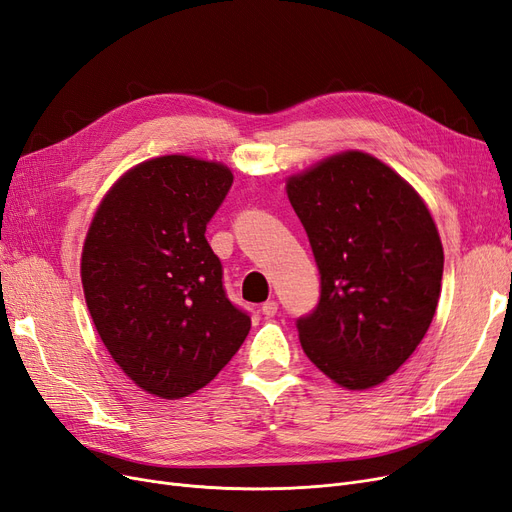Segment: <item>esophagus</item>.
Here are the masks:
<instances>
[{
  "label": "esophagus",
  "mask_w": 512,
  "mask_h": 512,
  "mask_svg": "<svg viewBox=\"0 0 512 512\" xmlns=\"http://www.w3.org/2000/svg\"><path fill=\"white\" fill-rule=\"evenodd\" d=\"M277 309H279V305H277L275 301H267V303H262V307H260V311H262V315H264V317H273V315H277Z\"/></svg>",
  "instance_id": "obj_1"
}]
</instances>
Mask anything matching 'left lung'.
I'll list each match as a JSON object with an SVG mask.
<instances>
[{"instance_id":"1","label":"left lung","mask_w":512,"mask_h":512,"mask_svg":"<svg viewBox=\"0 0 512 512\" xmlns=\"http://www.w3.org/2000/svg\"><path fill=\"white\" fill-rule=\"evenodd\" d=\"M320 271V301L296 320L307 358L347 390L383 383L430 328L443 245L428 207L364 152L326 158L288 180Z\"/></svg>"}]
</instances>
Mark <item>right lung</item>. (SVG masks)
<instances>
[{"instance_id":"add662e5","label":"right lung","mask_w":512,"mask_h":512,"mask_svg":"<svg viewBox=\"0 0 512 512\" xmlns=\"http://www.w3.org/2000/svg\"><path fill=\"white\" fill-rule=\"evenodd\" d=\"M233 173L190 156L137 165L101 201L82 250L86 307L114 362L158 398L195 394L252 326L205 231Z\"/></svg>"}]
</instances>
